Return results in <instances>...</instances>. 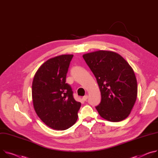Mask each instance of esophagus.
<instances>
[{"instance_id":"34e87169","label":"esophagus","mask_w":158,"mask_h":158,"mask_svg":"<svg viewBox=\"0 0 158 158\" xmlns=\"http://www.w3.org/2000/svg\"><path fill=\"white\" fill-rule=\"evenodd\" d=\"M87 98H88V95H85V96L83 97L82 100H83V101H86V100H87Z\"/></svg>"}]
</instances>
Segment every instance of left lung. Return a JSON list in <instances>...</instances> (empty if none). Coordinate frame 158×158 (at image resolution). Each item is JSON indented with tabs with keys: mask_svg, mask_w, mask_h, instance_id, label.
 <instances>
[{
	"mask_svg": "<svg viewBox=\"0 0 158 158\" xmlns=\"http://www.w3.org/2000/svg\"><path fill=\"white\" fill-rule=\"evenodd\" d=\"M95 75L101 92L95 108L110 122H119L130 114L137 95L136 78L131 66L115 52L100 50L83 55Z\"/></svg>",
	"mask_w": 158,
	"mask_h": 158,
	"instance_id": "8db88e82",
	"label": "left lung"
}]
</instances>
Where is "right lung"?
Wrapping results in <instances>:
<instances>
[{"label": "right lung", "instance_id": "obj_1", "mask_svg": "<svg viewBox=\"0 0 158 158\" xmlns=\"http://www.w3.org/2000/svg\"><path fill=\"white\" fill-rule=\"evenodd\" d=\"M73 55H63L44 63L34 75L32 97L35 111L48 127L66 130L78 119L81 103L73 97L71 86L66 83Z\"/></svg>", "mask_w": 158, "mask_h": 158}]
</instances>
